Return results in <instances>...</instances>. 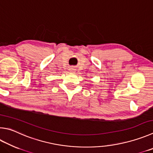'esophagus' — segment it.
<instances>
[{
    "label": "esophagus",
    "instance_id": "1",
    "mask_svg": "<svg viewBox=\"0 0 153 153\" xmlns=\"http://www.w3.org/2000/svg\"><path fill=\"white\" fill-rule=\"evenodd\" d=\"M69 70H70V71H74L75 69L74 68H69Z\"/></svg>",
    "mask_w": 153,
    "mask_h": 153
}]
</instances>
